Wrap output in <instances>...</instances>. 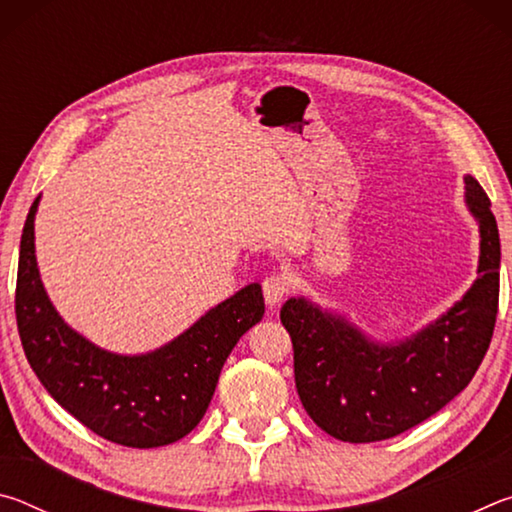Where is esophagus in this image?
Instances as JSON below:
<instances>
[{"label": "esophagus", "mask_w": 512, "mask_h": 512, "mask_svg": "<svg viewBox=\"0 0 512 512\" xmlns=\"http://www.w3.org/2000/svg\"><path fill=\"white\" fill-rule=\"evenodd\" d=\"M262 289H264V298L268 302V307H275V305H280L284 298H287L289 280L282 273H271L264 280Z\"/></svg>", "instance_id": "34e87169"}]
</instances>
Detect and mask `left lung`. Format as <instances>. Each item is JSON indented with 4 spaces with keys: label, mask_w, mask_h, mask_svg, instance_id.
Here are the masks:
<instances>
[{
    "label": "left lung",
    "mask_w": 512,
    "mask_h": 512,
    "mask_svg": "<svg viewBox=\"0 0 512 512\" xmlns=\"http://www.w3.org/2000/svg\"><path fill=\"white\" fill-rule=\"evenodd\" d=\"M465 203L479 221V277L411 339L377 343L307 298L282 305L300 402L329 436L343 443L393 438L452 402L479 370L497 320L501 246L490 198L472 176H465Z\"/></svg>",
    "instance_id": "1"
}]
</instances>
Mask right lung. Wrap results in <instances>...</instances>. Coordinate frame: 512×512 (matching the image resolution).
Returning <instances> with one entry per match:
<instances>
[{"mask_svg": "<svg viewBox=\"0 0 512 512\" xmlns=\"http://www.w3.org/2000/svg\"><path fill=\"white\" fill-rule=\"evenodd\" d=\"M38 203L40 196L22 230L15 289L17 332L33 372L67 413L110 443H176L201 422L232 348L262 320V287L248 284L153 352L101 350L58 316L42 287L33 244Z\"/></svg>", "mask_w": 512, "mask_h": 512, "instance_id": "add662e5", "label": "right lung"}]
</instances>
